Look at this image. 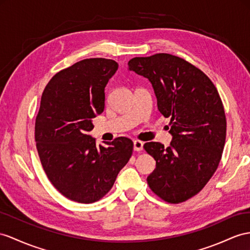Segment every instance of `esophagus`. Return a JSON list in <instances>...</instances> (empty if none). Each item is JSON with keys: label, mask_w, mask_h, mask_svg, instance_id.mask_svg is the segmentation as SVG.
Returning <instances> with one entry per match:
<instances>
[{"label": "esophagus", "mask_w": 250, "mask_h": 250, "mask_svg": "<svg viewBox=\"0 0 250 250\" xmlns=\"http://www.w3.org/2000/svg\"><path fill=\"white\" fill-rule=\"evenodd\" d=\"M144 149V143L140 140H134V151H142Z\"/></svg>", "instance_id": "esophagus-1"}]
</instances>
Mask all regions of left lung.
<instances>
[{"instance_id": "1", "label": "left lung", "mask_w": 250, "mask_h": 250, "mask_svg": "<svg viewBox=\"0 0 250 250\" xmlns=\"http://www.w3.org/2000/svg\"><path fill=\"white\" fill-rule=\"evenodd\" d=\"M129 69L148 79L157 107L170 118L172 142L146 143L156 168L146 178L164 201L178 204L197 194L214 174L226 139V117L217 89L201 69L180 57H135Z\"/></svg>"}]
</instances>
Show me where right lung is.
Segmentation results:
<instances>
[{
	"mask_svg": "<svg viewBox=\"0 0 250 250\" xmlns=\"http://www.w3.org/2000/svg\"><path fill=\"white\" fill-rule=\"evenodd\" d=\"M118 63L91 58L57 73L44 89L35 139L49 182L69 200L91 204L113 187L132 155L133 142L118 137L96 146L93 119L104 110V87Z\"/></svg>",
	"mask_w": 250,
	"mask_h": 250,
	"instance_id": "obj_1",
	"label": "right lung"
}]
</instances>
